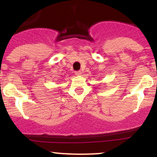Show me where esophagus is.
Here are the masks:
<instances>
[{"label": "esophagus", "mask_w": 157, "mask_h": 157, "mask_svg": "<svg viewBox=\"0 0 157 157\" xmlns=\"http://www.w3.org/2000/svg\"><path fill=\"white\" fill-rule=\"evenodd\" d=\"M82 72L81 71H76V72H75V75H82Z\"/></svg>", "instance_id": "esophagus-1"}]
</instances>
